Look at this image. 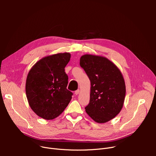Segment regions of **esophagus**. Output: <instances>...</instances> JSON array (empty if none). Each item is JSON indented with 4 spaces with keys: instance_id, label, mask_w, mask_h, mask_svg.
Wrapping results in <instances>:
<instances>
[{
    "instance_id": "1",
    "label": "esophagus",
    "mask_w": 156,
    "mask_h": 156,
    "mask_svg": "<svg viewBox=\"0 0 156 156\" xmlns=\"http://www.w3.org/2000/svg\"><path fill=\"white\" fill-rule=\"evenodd\" d=\"M79 93H80V90H76V91L75 92V95H78Z\"/></svg>"
}]
</instances>
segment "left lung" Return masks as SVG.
Instances as JSON below:
<instances>
[{"mask_svg": "<svg viewBox=\"0 0 156 156\" xmlns=\"http://www.w3.org/2000/svg\"><path fill=\"white\" fill-rule=\"evenodd\" d=\"M80 66L90 81V97L85 108L95 122L104 123L115 118L124 104L126 87L116 66L104 57L85 54L81 57Z\"/></svg>", "mask_w": 156, "mask_h": 156, "instance_id": "obj_1", "label": "left lung"}]
</instances>
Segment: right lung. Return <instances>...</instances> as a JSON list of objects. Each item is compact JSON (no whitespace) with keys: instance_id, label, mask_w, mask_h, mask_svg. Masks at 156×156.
Returning a JSON list of instances; mask_svg holds the SVG:
<instances>
[{"instance_id":"add662e5","label":"right lung","mask_w":156,"mask_h":156,"mask_svg":"<svg viewBox=\"0 0 156 156\" xmlns=\"http://www.w3.org/2000/svg\"><path fill=\"white\" fill-rule=\"evenodd\" d=\"M71 54L59 53L44 57L29 71L26 94L31 109L45 119H53L64 111L72 99L64 71Z\"/></svg>"}]
</instances>
